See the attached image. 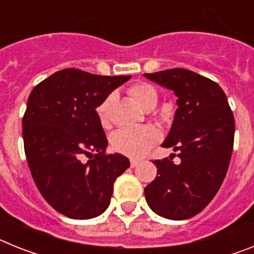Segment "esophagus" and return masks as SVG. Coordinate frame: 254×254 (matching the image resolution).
<instances>
[{
  "label": "esophagus",
  "mask_w": 254,
  "mask_h": 254,
  "mask_svg": "<svg viewBox=\"0 0 254 254\" xmlns=\"http://www.w3.org/2000/svg\"><path fill=\"white\" fill-rule=\"evenodd\" d=\"M129 163H131V167H136L140 163V161L139 160H131L129 161Z\"/></svg>",
  "instance_id": "esophagus-1"
}]
</instances>
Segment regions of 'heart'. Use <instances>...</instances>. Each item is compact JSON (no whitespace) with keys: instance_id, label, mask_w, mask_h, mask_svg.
I'll use <instances>...</instances> for the list:
<instances>
[{"instance_id":"heart-1","label":"heart","mask_w":254,"mask_h":254,"mask_svg":"<svg viewBox=\"0 0 254 254\" xmlns=\"http://www.w3.org/2000/svg\"><path fill=\"white\" fill-rule=\"evenodd\" d=\"M128 94L135 102L142 109L156 106L158 94L154 87L148 83H136L128 88ZM114 100V94H109L101 104L98 105L97 112L100 123L104 128H109L112 125L110 118V106ZM160 139L158 132L150 127H129L122 128L114 132L112 136V146L115 152L132 157L140 158L145 156L146 153L152 149V146Z\"/></svg>"}]
</instances>
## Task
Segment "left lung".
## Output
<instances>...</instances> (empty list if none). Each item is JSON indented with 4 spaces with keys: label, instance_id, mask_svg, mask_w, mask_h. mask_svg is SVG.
I'll list each match as a JSON object with an SVG mask.
<instances>
[{
    "label": "left lung",
    "instance_id": "left-lung-1",
    "mask_svg": "<svg viewBox=\"0 0 254 254\" xmlns=\"http://www.w3.org/2000/svg\"><path fill=\"white\" fill-rule=\"evenodd\" d=\"M144 76L178 97L162 146L180 158L179 163L171 156L153 162L157 177L144 190L146 202L161 217L188 219L206 207L223 183L234 148V114L222 88L193 71L171 68Z\"/></svg>",
    "mask_w": 254,
    "mask_h": 254
}]
</instances>
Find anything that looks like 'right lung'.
Wrapping results in <instances>:
<instances>
[{"label":"right lung","mask_w":254,"mask_h":254,"mask_svg":"<svg viewBox=\"0 0 254 254\" xmlns=\"http://www.w3.org/2000/svg\"><path fill=\"white\" fill-rule=\"evenodd\" d=\"M129 79L64 68L29 94L23 117L27 162L40 193L61 214L74 219L102 214L115 179L129 167L127 157L105 153L108 139L96 112Z\"/></svg>","instance_id":"1"}]
</instances>
